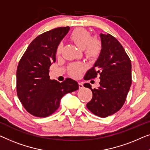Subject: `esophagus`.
Here are the masks:
<instances>
[{
    "label": "esophagus",
    "mask_w": 150,
    "mask_h": 150,
    "mask_svg": "<svg viewBox=\"0 0 150 150\" xmlns=\"http://www.w3.org/2000/svg\"><path fill=\"white\" fill-rule=\"evenodd\" d=\"M78 84H79V89H81V88H83V84H82V83H80V82H79V83Z\"/></svg>",
    "instance_id": "obj_1"
}]
</instances>
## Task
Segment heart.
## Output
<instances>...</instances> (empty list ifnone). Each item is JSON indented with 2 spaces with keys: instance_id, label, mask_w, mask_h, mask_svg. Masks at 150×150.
<instances>
[{
  "instance_id": "heart-1",
  "label": "heart",
  "mask_w": 150,
  "mask_h": 150,
  "mask_svg": "<svg viewBox=\"0 0 150 150\" xmlns=\"http://www.w3.org/2000/svg\"><path fill=\"white\" fill-rule=\"evenodd\" d=\"M70 39L79 50H83L86 58L90 60L96 59L102 50L100 40L96 37H92L89 31L83 28L75 29L71 33ZM62 50V44L60 43L57 47V54H60ZM85 70V67L81 63L71 64L69 67V74L74 77H78Z\"/></svg>"
}]
</instances>
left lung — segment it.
I'll use <instances>...</instances> for the list:
<instances>
[{
	"label": "left lung",
	"instance_id": "8db88e82",
	"mask_svg": "<svg viewBox=\"0 0 150 150\" xmlns=\"http://www.w3.org/2000/svg\"><path fill=\"white\" fill-rule=\"evenodd\" d=\"M102 50L94 67L87 71L86 80L100 75V86L91 89L92 98L86 107L92 113L106 117L119 111L125 103L132 83L131 62L120 43L112 35L100 34Z\"/></svg>",
	"mask_w": 150,
	"mask_h": 150
}]
</instances>
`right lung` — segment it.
Wrapping results in <instances>:
<instances>
[{
    "instance_id": "add662e5",
    "label": "right lung",
    "mask_w": 150,
    "mask_h": 150,
    "mask_svg": "<svg viewBox=\"0 0 150 150\" xmlns=\"http://www.w3.org/2000/svg\"><path fill=\"white\" fill-rule=\"evenodd\" d=\"M69 26L52 29L35 38L19 62L17 94L26 110L34 116L45 117L60 106L62 96L78 90L77 81L67 78L62 83L50 79L49 69L56 62L57 47L68 33Z\"/></svg>"
}]
</instances>
